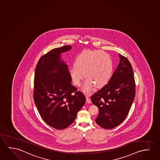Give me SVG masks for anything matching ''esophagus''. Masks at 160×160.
<instances>
[{
	"label": "esophagus",
	"instance_id": "1",
	"mask_svg": "<svg viewBox=\"0 0 160 160\" xmlns=\"http://www.w3.org/2000/svg\"><path fill=\"white\" fill-rule=\"evenodd\" d=\"M86 102H88V103H91V101L90 98H89L88 95H86Z\"/></svg>",
	"mask_w": 160,
	"mask_h": 160
}]
</instances>
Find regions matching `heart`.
<instances>
[{
  "mask_svg": "<svg viewBox=\"0 0 160 160\" xmlns=\"http://www.w3.org/2000/svg\"><path fill=\"white\" fill-rule=\"evenodd\" d=\"M113 62L109 54L101 50L84 51L77 56L74 66L70 68L69 74L77 86H80L84 77L86 78L82 90L90 93L95 86L98 88L105 86L111 79Z\"/></svg>",
  "mask_w": 160,
  "mask_h": 160,
  "instance_id": "b5f03b06",
  "label": "heart"
}]
</instances>
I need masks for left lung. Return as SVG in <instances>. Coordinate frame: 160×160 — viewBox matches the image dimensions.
<instances>
[{"mask_svg":"<svg viewBox=\"0 0 160 160\" xmlns=\"http://www.w3.org/2000/svg\"><path fill=\"white\" fill-rule=\"evenodd\" d=\"M120 62L108 82L92 95L91 100L98 107L96 122L107 129L116 127L125 120L134 100L135 83L132 67L125 57Z\"/></svg>","mask_w":160,"mask_h":160,"instance_id":"left-lung-1","label":"left lung"}]
</instances>
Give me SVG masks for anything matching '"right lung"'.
<instances>
[{
	"label": "right lung",
	"instance_id": "add662e5",
	"mask_svg": "<svg viewBox=\"0 0 160 160\" xmlns=\"http://www.w3.org/2000/svg\"><path fill=\"white\" fill-rule=\"evenodd\" d=\"M70 46L54 48L41 57L34 78L33 99L46 123L57 129L71 125L86 101L83 93L72 86V78L61 54Z\"/></svg>",
	"mask_w": 160,
	"mask_h": 160
}]
</instances>
